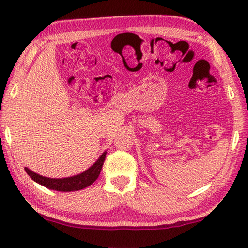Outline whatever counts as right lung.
Here are the masks:
<instances>
[{"label":"right lung","instance_id":"obj_1","mask_svg":"<svg viewBox=\"0 0 248 248\" xmlns=\"http://www.w3.org/2000/svg\"><path fill=\"white\" fill-rule=\"evenodd\" d=\"M105 157H106V152H104L100 155L99 158L90 167L89 170H86L85 171H83V173L78 175L66 178L45 177V176L33 173L32 170H28L27 167H25V170H26V173L29 176H31V178L32 180H35L36 183L49 188V189L57 191H77L91 186V185L98 178L104 164Z\"/></svg>","mask_w":248,"mask_h":248}]
</instances>
